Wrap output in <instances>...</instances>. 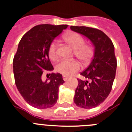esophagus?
<instances>
[{
	"mask_svg": "<svg viewBox=\"0 0 132 132\" xmlns=\"http://www.w3.org/2000/svg\"><path fill=\"white\" fill-rule=\"evenodd\" d=\"M62 78H63L64 80L66 81L68 79V77H66V76H65V75H63V76H62Z\"/></svg>",
	"mask_w": 132,
	"mask_h": 132,
	"instance_id": "obj_1",
	"label": "esophagus"
}]
</instances>
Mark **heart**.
Listing matches in <instances>:
<instances>
[{"label":"heart","instance_id":"1","mask_svg":"<svg viewBox=\"0 0 132 132\" xmlns=\"http://www.w3.org/2000/svg\"><path fill=\"white\" fill-rule=\"evenodd\" d=\"M64 39L74 49V54L84 63H87L93 55V48L91 46L86 45L84 39L76 32H70L64 36ZM49 57L52 60H56L59 57L58 44L52 43L48 50ZM80 68L79 62L77 61L62 60L55 66V71L65 76H71Z\"/></svg>","mask_w":132,"mask_h":132}]
</instances>
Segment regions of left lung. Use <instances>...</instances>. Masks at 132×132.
Masks as SVG:
<instances>
[{"mask_svg":"<svg viewBox=\"0 0 132 132\" xmlns=\"http://www.w3.org/2000/svg\"><path fill=\"white\" fill-rule=\"evenodd\" d=\"M73 31L90 39L94 46V56L88 67L80 73L86 80L78 79L74 102L84 109L94 108L107 98L115 78L117 60L111 39L95 28L71 26Z\"/></svg>","mask_w":132,"mask_h":132,"instance_id":"left-lung-1","label":"left lung"}]
</instances>
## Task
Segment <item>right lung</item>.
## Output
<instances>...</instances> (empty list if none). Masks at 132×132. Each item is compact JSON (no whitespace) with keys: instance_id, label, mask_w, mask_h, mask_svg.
<instances>
[{"instance_id":"right-lung-1","label":"right lung","mask_w":132,"mask_h":132,"mask_svg":"<svg viewBox=\"0 0 132 132\" xmlns=\"http://www.w3.org/2000/svg\"><path fill=\"white\" fill-rule=\"evenodd\" d=\"M68 25H38L23 36L13 59L16 86L25 102L39 109L50 108L58 99L59 87L64 82L62 75L50 74V81L43 82V72L54 70L48 50L54 39Z\"/></svg>"}]
</instances>
